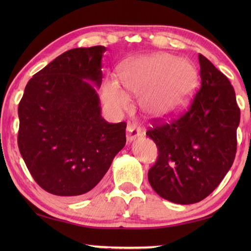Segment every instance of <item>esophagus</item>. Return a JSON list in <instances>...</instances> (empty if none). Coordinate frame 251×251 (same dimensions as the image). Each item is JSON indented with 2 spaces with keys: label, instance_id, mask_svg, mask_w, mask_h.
I'll return each instance as SVG.
<instances>
[{
  "label": "esophagus",
  "instance_id": "esophagus-1",
  "mask_svg": "<svg viewBox=\"0 0 251 251\" xmlns=\"http://www.w3.org/2000/svg\"><path fill=\"white\" fill-rule=\"evenodd\" d=\"M142 135V129L141 127H138L137 125L135 124H128L127 125V128H126V137H127V141L131 142L133 139H135L136 137H138V136Z\"/></svg>",
  "mask_w": 251,
  "mask_h": 251
}]
</instances>
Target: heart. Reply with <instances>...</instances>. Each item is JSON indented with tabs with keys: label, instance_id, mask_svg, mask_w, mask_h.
Here are the masks:
<instances>
[{
	"label": "heart",
	"instance_id": "b5f03b06",
	"mask_svg": "<svg viewBox=\"0 0 251 251\" xmlns=\"http://www.w3.org/2000/svg\"><path fill=\"white\" fill-rule=\"evenodd\" d=\"M120 78L126 92L142 95V107L147 114L166 118L178 115L188 104L197 85V71L188 59L158 53L125 62ZM101 94L116 112L129 107L128 95L115 79L106 80Z\"/></svg>",
	"mask_w": 251,
	"mask_h": 251
}]
</instances>
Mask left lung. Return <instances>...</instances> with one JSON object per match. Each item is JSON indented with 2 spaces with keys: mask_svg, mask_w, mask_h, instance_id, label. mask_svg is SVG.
Here are the masks:
<instances>
[{
  "mask_svg": "<svg viewBox=\"0 0 251 251\" xmlns=\"http://www.w3.org/2000/svg\"><path fill=\"white\" fill-rule=\"evenodd\" d=\"M201 88L188 110L171 123L155 120L146 135L158 147L150 171L152 189L167 201L189 205L217 188L235 160L240 109L229 79L203 55Z\"/></svg>",
  "mask_w": 251,
  "mask_h": 251,
  "instance_id": "8db88e82",
  "label": "left lung"
}]
</instances>
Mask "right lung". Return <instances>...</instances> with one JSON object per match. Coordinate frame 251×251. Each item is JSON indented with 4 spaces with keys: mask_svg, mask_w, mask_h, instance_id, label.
<instances>
[{
    "mask_svg": "<svg viewBox=\"0 0 251 251\" xmlns=\"http://www.w3.org/2000/svg\"><path fill=\"white\" fill-rule=\"evenodd\" d=\"M105 46L67 50L33 76L19 104L18 144L40 187L77 199L94 188L126 143V123L106 122L99 95Z\"/></svg>",
    "mask_w": 251,
    "mask_h": 251,
    "instance_id": "1",
    "label": "right lung"
}]
</instances>
